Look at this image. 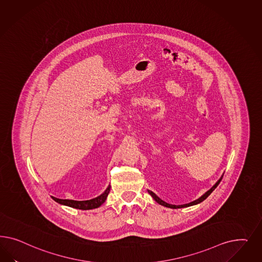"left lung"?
Instances as JSON below:
<instances>
[{
	"mask_svg": "<svg viewBox=\"0 0 262 262\" xmlns=\"http://www.w3.org/2000/svg\"><path fill=\"white\" fill-rule=\"evenodd\" d=\"M223 176L221 177V179L217 182V183H215L214 185L209 189V190L206 192L202 197H200V198L197 199L196 201H193V202H191L189 204H185V205H181V206H174V205H170V204H167L165 203L164 201H162L161 199H159L154 192H151V191L149 190V193H150V195H151V197L154 198V200H156V202L157 203H159V205H161V206H166V207H170V208H182V207H187V206H194V205H197V204H200V203H202L203 201H205L211 193H212V191L214 190L215 188L218 186V184L220 183V182L222 181Z\"/></svg>",
	"mask_w": 262,
	"mask_h": 262,
	"instance_id": "left-lung-1",
	"label": "left lung"
}]
</instances>
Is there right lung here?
I'll return each mask as SVG.
<instances>
[{"instance_id":"obj_1","label":"right lung","mask_w":262,"mask_h":262,"mask_svg":"<svg viewBox=\"0 0 262 262\" xmlns=\"http://www.w3.org/2000/svg\"><path fill=\"white\" fill-rule=\"evenodd\" d=\"M111 191V186H108L106 188V190L103 192L102 195L98 196L97 198L91 199L88 201H74V200H63V199H53L57 202L58 204H61L64 206H71L74 208H78V209H82V210H88V209H93L96 207H99L102 204L104 203L105 199L107 197L108 193Z\"/></svg>"}]
</instances>
